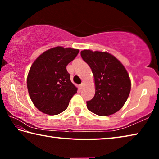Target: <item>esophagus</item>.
Instances as JSON below:
<instances>
[{
  "instance_id": "esophagus-1",
  "label": "esophagus",
  "mask_w": 159,
  "mask_h": 159,
  "mask_svg": "<svg viewBox=\"0 0 159 159\" xmlns=\"http://www.w3.org/2000/svg\"><path fill=\"white\" fill-rule=\"evenodd\" d=\"M83 86H84V83H81V84H80V86H79V87H80V89H81V88H83Z\"/></svg>"
}]
</instances>
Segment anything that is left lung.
Instances as JSON below:
<instances>
[{
    "instance_id": "left-lung-1",
    "label": "left lung",
    "mask_w": 159,
    "mask_h": 159,
    "mask_svg": "<svg viewBox=\"0 0 159 159\" xmlns=\"http://www.w3.org/2000/svg\"><path fill=\"white\" fill-rule=\"evenodd\" d=\"M80 55L90 67L95 80V96L86 102L88 110L103 116L119 111L131 89L130 77L124 66L107 52L83 50Z\"/></svg>"
}]
</instances>
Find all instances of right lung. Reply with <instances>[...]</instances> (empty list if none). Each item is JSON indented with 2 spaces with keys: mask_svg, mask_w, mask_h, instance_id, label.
<instances>
[{
  "mask_svg": "<svg viewBox=\"0 0 159 159\" xmlns=\"http://www.w3.org/2000/svg\"><path fill=\"white\" fill-rule=\"evenodd\" d=\"M79 52V49L57 46L45 51L32 64L26 83L31 101L39 111L57 115L68 107L78 88L70 80L66 66Z\"/></svg>",
  "mask_w": 159,
  "mask_h": 159,
  "instance_id": "add662e5",
  "label": "right lung"
}]
</instances>
